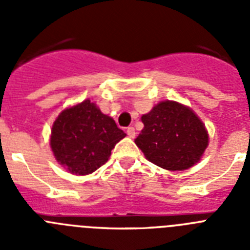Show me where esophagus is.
Returning <instances> with one entry per match:
<instances>
[{"mask_svg": "<svg viewBox=\"0 0 250 250\" xmlns=\"http://www.w3.org/2000/svg\"><path fill=\"white\" fill-rule=\"evenodd\" d=\"M126 134H127V136H129V138H131V139H134L135 138V129H134V127L132 126H129L126 129Z\"/></svg>", "mask_w": 250, "mask_h": 250, "instance_id": "obj_1", "label": "esophagus"}]
</instances>
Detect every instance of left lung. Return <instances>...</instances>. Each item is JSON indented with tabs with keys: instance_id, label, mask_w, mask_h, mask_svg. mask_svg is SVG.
Masks as SVG:
<instances>
[{
	"instance_id": "left-lung-1",
	"label": "left lung",
	"mask_w": 250,
	"mask_h": 250,
	"mask_svg": "<svg viewBox=\"0 0 250 250\" xmlns=\"http://www.w3.org/2000/svg\"><path fill=\"white\" fill-rule=\"evenodd\" d=\"M141 121L144 129L135 144L147 160L163 169H189L208 147L209 135L203 121L190 107L176 101H161Z\"/></svg>"
}]
</instances>
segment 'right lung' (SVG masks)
Returning a JSON list of instances; mask_svg holds the SVG:
<instances>
[{
  "label": "right lung",
  "instance_id": "1",
  "mask_svg": "<svg viewBox=\"0 0 250 250\" xmlns=\"http://www.w3.org/2000/svg\"><path fill=\"white\" fill-rule=\"evenodd\" d=\"M125 136L114 119L87 99L60 112L50 145L59 164L75 175H87L109 160L111 150Z\"/></svg>",
  "mask_w": 250,
  "mask_h": 250
}]
</instances>
